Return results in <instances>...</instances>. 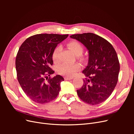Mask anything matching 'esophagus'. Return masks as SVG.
I'll return each instance as SVG.
<instances>
[{
  "instance_id": "1",
  "label": "esophagus",
  "mask_w": 134,
  "mask_h": 134,
  "mask_svg": "<svg viewBox=\"0 0 134 134\" xmlns=\"http://www.w3.org/2000/svg\"><path fill=\"white\" fill-rule=\"evenodd\" d=\"M73 79V77H69V76H65L64 79L65 80H71Z\"/></svg>"
}]
</instances>
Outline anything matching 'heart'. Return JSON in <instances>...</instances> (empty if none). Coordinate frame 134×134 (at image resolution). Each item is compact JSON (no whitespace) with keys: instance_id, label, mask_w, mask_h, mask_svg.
Here are the masks:
<instances>
[{"instance_id":"b5f03b06","label":"heart","mask_w":134,"mask_h":134,"mask_svg":"<svg viewBox=\"0 0 134 134\" xmlns=\"http://www.w3.org/2000/svg\"><path fill=\"white\" fill-rule=\"evenodd\" d=\"M68 47L76 55H82L84 48L82 44L77 41H71L68 44ZM62 47L59 46L55 48L52 54V59L53 62L57 64L60 62V52ZM81 65L79 63H75L74 64H69L68 63H63L58 67V71L61 75L72 76L75 74L76 72L80 69Z\"/></svg>"}]
</instances>
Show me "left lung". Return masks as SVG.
I'll list each match as a JSON object with an SVG mask.
<instances>
[{
    "mask_svg": "<svg viewBox=\"0 0 134 134\" xmlns=\"http://www.w3.org/2000/svg\"><path fill=\"white\" fill-rule=\"evenodd\" d=\"M86 46L89 51L88 66L83 71L87 78L76 91L83 102L98 104L111 96L118 81L120 63L116 52L106 39L93 33L70 36Z\"/></svg>",
    "mask_w": 134,
    "mask_h": 134,
    "instance_id": "obj_1",
    "label": "left lung"
}]
</instances>
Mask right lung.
<instances>
[{
    "mask_svg": "<svg viewBox=\"0 0 134 134\" xmlns=\"http://www.w3.org/2000/svg\"><path fill=\"white\" fill-rule=\"evenodd\" d=\"M69 35L37 34L27 38L20 46L15 59L18 82L23 92L34 102L43 104L55 99L64 80L55 72L52 54L58 44Z\"/></svg>",
    "mask_w": 134,
    "mask_h": 134,
    "instance_id": "add662e5",
    "label": "right lung"
}]
</instances>
